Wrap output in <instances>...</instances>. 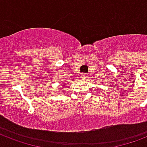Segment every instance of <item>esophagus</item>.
<instances>
[{"label": "esophagus", "instance_id": "esophagus-1", "mask_svg": "<svg viewBox=\"0 0 147 147\" xmlns=\"http://www.w3.org/2000/svg\"><path fill=\"white\" fill-rule=\"evenodd\" d=\"M86 76H87V75H86V74H82V75H81V78H82V80H84V79H85V78H86Z\"/></svg>", "mask_w": 147, "mask_h": 147}]
</instances>
